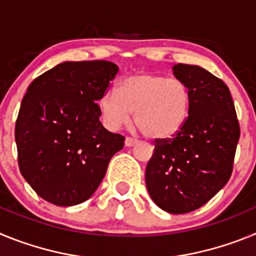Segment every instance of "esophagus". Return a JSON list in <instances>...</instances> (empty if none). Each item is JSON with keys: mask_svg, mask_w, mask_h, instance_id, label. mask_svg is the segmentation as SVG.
Segmentation results:
<instances>
[{"mask_svg": "<svg viewBox=\"0 0 256 256\" xmlns=\"http://www.w3.org/2000/svg\"><path fill=\"white\" fill-rule=\"evenodd\" d=\"M136 144H137V140H136V138H132V137H126V148H132V146H134Z\"/></svg>", "mask_w": 256, "mask_h": 256, "instance_id": "1", "label": "esophagus"}]
</instances>
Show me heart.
<instances>
[{
  "label": "heart",
  "instance_id": "heart-1",
  "mask_svg": "<svg viewBox=\"0 0 256 256\" xmlns=\"http://www.w3.org/2000/svg\"><path fill=\"white\" fill-rule=\"evenodd\" d=\"M192 92L188 84L162 74H130L108 90L98 101L104 123L110 130L126 124L134 112V122L151 140H169L188 120Z\"/></svg>",
  "mask_w": 256,
  "mask_h": 256
}]
</instances>
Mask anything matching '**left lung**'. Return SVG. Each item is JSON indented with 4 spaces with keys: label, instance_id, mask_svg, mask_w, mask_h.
Returning a JSON list of instances; mask_svg holds the SVG:
<instances>
[{
    "label": "left lung",
    "instance_id": "obj_1",
    "mask_svg": "<svg viewBox=\"0 0 256 256\" xmlns=\"http://www.w3.org/2000/svg\"><path fill=\"white\" fill-rule=\"evenodd\" d=\"M173 74L191 90V112L173 138L155 140L146 186L160 209L184 214L206 204L228 182L240 126L222 79L198 65H174Z\"/></svg>",
    "mask_w": 256,
    "mask_h": 256
}]
</instances>
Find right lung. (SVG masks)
I'll list each match as a JSON object with an SVG mask.
<instances>
[{
  "label": "right lung",
  "mask_w": 256,
  "mask_h": 256,
  "mask_svg": "<svg viewBox=\"0 0 256 256\" xmlns=\"http://www.w3.org/2000/svg\"><path fill=\"white\" fill-rule=\"evenodd\" d=\"M118 70L110 61H65L26 90L15 124L19 169L51 204L88 200L123 148V136L101 124L97 104Z\"/></svg>",
  "instance_id": "right-lung-1"
}]
</instances>
